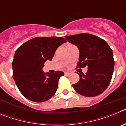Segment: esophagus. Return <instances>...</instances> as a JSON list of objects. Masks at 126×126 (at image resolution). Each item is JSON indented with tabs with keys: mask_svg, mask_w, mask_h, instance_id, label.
<instances>
[{
	"mask_svg": "<svg viewBox=\"0 0 126 126\" xmlns=\"http://www.w3.org/2000/svg\"><path fill=\"white\" fill-rule=\"evenodd\" d=\"M64 74H65V76H69L71 74V73H68V72H65V73H64Z\"/></svg>",
	"mask_w": 126,
	"mask_h": 126,
	"instance_id": "34e87169",
	"label": "esophagus"
}]
</instances>
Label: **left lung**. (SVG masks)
Listing matches in <instances>:
<instances>
[{
	"label": "left lung",
	"mask_w": 126,
	"mask_h": 126,
	"mask_svg": "<svg viewBox=\"0 0 126 126\" xmlns=\"http://www.w3.org/2000/svg\"><path fill=\"white\" fill-rule=\"evenodd\" d=\"M65 39L79 50L77 66L88 67L86 75L78 73L79 81L73 87L84 96H96L103 93L109 85L114 67L113 52L105 41L88 33L65 36Z\"/></svg>",
	"instance_id": "obj_1"
}]
</instances>
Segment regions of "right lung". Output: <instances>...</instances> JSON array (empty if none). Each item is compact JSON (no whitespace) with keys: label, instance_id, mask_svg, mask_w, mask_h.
I'll use <instances>...</instances> for the list:
<instances>
[{"label":"right lung","instance_id":"right-lung-1","mask_svg":"<svg viewBox=\"0 0 126 126\" xmlns=\"http://www.w3.org/2000/svg\"><path fill=\"white\" fill-rule=\"evenodd\" d=\"M65 42L62 37H36L16 50L13 61V78L24 97L43 102L55 94L64 73H45L42 68L47 61H52L57 48Z\"/></svg>","mask_w":126,"mask_h":126}]
</instances>
